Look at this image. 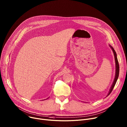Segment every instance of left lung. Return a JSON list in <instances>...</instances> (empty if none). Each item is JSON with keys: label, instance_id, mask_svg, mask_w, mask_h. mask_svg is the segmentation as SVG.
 Here are the masks:
<instances>
[{"label": "left lung", "instance_id": "8db88e82", "mask_svg": "<svg viewBox=\"0 0 127 127\" xmlns=\"http://www.w3.org/2000/svg\"><path fill=\"white\" fill-rule=\"evenodd\" d=\"M110 47H111V49L112 50V51H113V52H114V55H115V62H116V76H115V80L114 81V82H113V84H112V85L111 87V88L109 90V92L108 94V96L110 93L112 92V90H113L116 84V82L117 81V80L118 79V77H119V71H120V69H119V62H118V59H117V53L115 51V50H114V49L113 48V47H112V46H111L110 45H109Z\"/></svg>", "mask_w": 127, "mask_h": 127}]
</instances>
